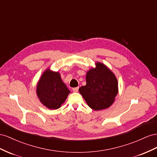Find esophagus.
Instances as JSON below:
<instances>
[{"instance_id": "34e87169", "label": "esophagus", "mask_w": 157, "mask_h": 157, "mask_svg": "<svg viewBox=\"0 0 157 157\" xmlns=\"http://www.w3.org/2000/svg\"><path fill=\"white\" fill-rule=\"evenodd\" d=\"M72 90L74 92H78V90H79V87H74L72 89Z\"/></svg>"}]
</instances>
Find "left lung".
<instances>
[{
    "label": "left lung",
    "mask_w": 157,
    "mask_h": 157,
    "mask_svg": "<svg viewBox=\"0 0 157 157\" xmlns=\"http://www.w3.org/2000/svg\"><path fill=\"white\" fill-rule=\"evenodd\" d=\"M86 85L79 91L88 106L95 110L105 109L113 103L118 94V82L114 74L102 63L87 71Z\"/></svg>",
    "instance_id": "obj_1"
}]
</instances>
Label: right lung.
<instances>
[{
  "mask_svg": "<svg viewBox=\"0 0 157 157\" xmlns=\"http://www.w3.org/2000/svg\"><path fill=\"white\" fill-rule=\"evenodd\" d=\"M70 93L62 81L60 74L46 70L37 86V94L41 103L49 109H58Z\"/></svg>",
  "mask_w": 157,
  "mask_h": 157,
  "instance_id": "right-lung-1",
  "label": "right lung"
}]
</instances>
